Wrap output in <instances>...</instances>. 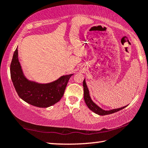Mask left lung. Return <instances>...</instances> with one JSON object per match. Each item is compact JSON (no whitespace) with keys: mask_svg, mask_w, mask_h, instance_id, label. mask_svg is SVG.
Here are the masks:
<instances>
[{"mask_svg":"<svg viewBox=\"0 0 148 148\" xmlns=\"http://www.w3.org/2000/svg\"><path fill=\"white\" fill-rule=\"evenodd\" d=\"M83 86H84V100L85 102L89 108L91 110L93 111V112L96 113L97 114L102 115V116H104V115H107V114H112V113H114L116 112H118V111L122 110L126 106L121 107L120 108H116V109H113V110H103L102 108H101L100 107H99L98 105L95 104V103L93 102L92 98L90 96V92H89V90L88 88V86H87L86 83V79H84V82H83Z\"/></svg>","mask_w":148,"mask_h":148,"instance_id":"8db88e82","label":"left lung"}]
</instances>
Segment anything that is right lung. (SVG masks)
<instances>
[{"instance_id": "right-lung-1", "label": "right lung", "mask_w": 148, "mask_h": 148, "mask_svg": "<svg viewBox=\"0 0 148 148\" xmlns=\"http://www.w3.org/2000/svg\"><path fill=\"white\" fill-rule=\"evenodd\" d=\"M10 71L18 96L25 102L40 108H47L58 102L63 96L70 77L73 75H65L48 84L29 80L25 77L19 61L17 48L14 52Z\"/></svg>"}]
</instances>
